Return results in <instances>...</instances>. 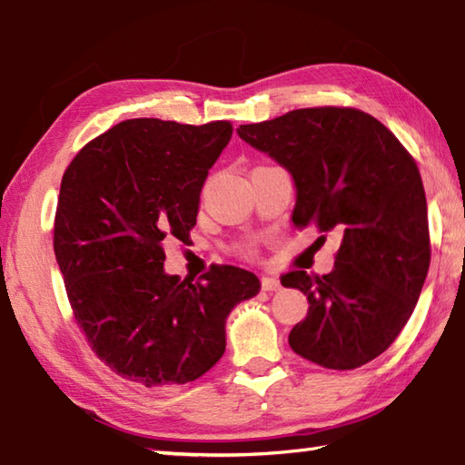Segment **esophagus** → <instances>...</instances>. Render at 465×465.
<instances>
[{
  "instance_id": "1",
  "label": "esophagus",
  "mask_w": 465,
  "mask_h": 465,
  "mask_svg": "<svg viewBox=\"0 0 465 465\" xmlns=\"http://www.w3.org/2000/svg\"><path fill=\"white\" fill-rule=\"evenodd\" d=\"M262 289L264 291H278L281 289V281L276 276H262Z\"/></svg>"
}]
</instances>
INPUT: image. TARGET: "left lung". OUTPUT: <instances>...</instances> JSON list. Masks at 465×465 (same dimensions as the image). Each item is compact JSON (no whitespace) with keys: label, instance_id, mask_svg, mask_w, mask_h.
<instances>
[{"label":"left lung","instance_id":"obj_1","mask_svg":"<svg viewBox=\"0 0 465 465\" xmlns=\"http://www.w3.org/2000/svg\"><path fill=\"white\" fill-rule=\"evenodd\" d=\"M238 134L291 173L294 227L341 235L331 272L281 278L309 301L289 333L292 351L329 370L368 364L407 325L431 262L415 160L386 125L353 107L294 109Z\"/></svg>","mask_w":465,"mask_h":465}]
</instances>
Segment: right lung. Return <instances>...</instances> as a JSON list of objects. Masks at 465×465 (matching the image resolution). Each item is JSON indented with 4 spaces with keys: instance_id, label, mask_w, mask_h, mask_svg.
Listing matches in <instances>:
<instances>
[{
    "instance_id": "1",
    "label": "right lung",
    "mask_w": 465,
    "mask_h": 465,
    "mask_svg": "<svg viewBox=\"0 0 465 465\" xmlns=\"http://www.w3.org/2000/svg\"><path fill=\"white\" fill-rule=\"evenodd\" d=\"M230 122L138 117L114 125L66 168L54 256L74 319L117 376L146 388L187 384L225 351V321L256 297L254 272L211 266L199 282L164 272L163 242L187 243Z\"/></svg>"
}]
</instances>
